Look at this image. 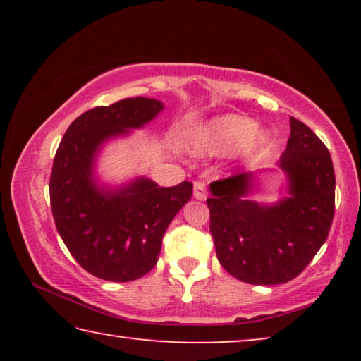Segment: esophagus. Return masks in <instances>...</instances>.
Returning a JSON list of instances; mask_svg holds the SVG:
<instances>
[{"label": "esophagus", "mask_w": 361, "mask_h": 361, "mask_svg": "<svg viewBox=\"0 0 361 361\" xmlns=\"http://www.w3.org/2000/svg\"><path fill=\"white\" fill-rule=\"evenodd\" d=\"M207 195V189H205V183L204 181H194V197L202 200Z\"/></svg>", "instance_id": "1"}]
</instances>
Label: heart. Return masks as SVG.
<instances>
[{
	"mask_svg": "<svg viewBox=\"0 0 361 361\" xmlns=\"http://www.w3.org/2000/svg\"><path fill=\"white\" fill-rule=\"evenodd\" d=\"M266 140V133L256 132V122L240 114H226L213 119L200 133V146L210 152H228L242 145L255 151Z\"/></svg>",
	"mask_w": 361,
	"mask_h": 361,
	"instance_id": "heart-1",
	"label": "heart"
}]
</instances>
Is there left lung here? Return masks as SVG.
Instances as JSON below:
<instances>
[{
  "label": "left lung",
  "instance_id": "1",
  "mask_svg": "<svg viewBox=\"0 0 361 361\" xmlns=\"http://www.w3.org/2000/svg\"><path fill=\"white\" fill-rule=\"evenodd\" d=\"M279 166L291 197L261 207L243 197L252 173L213 181L210 234L218 261L232 277L279 285L298 277L325 243L334 218V169L325 143L296 118Z\"/></svg>",
  "mask_w": 361,
  "mask_h": 361
}]
</instances>
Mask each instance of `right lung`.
Wrapping results in <instances>:
<instances>
[{"instance_id":"add662e5","label":"right lung","mask_w":361,"mask_h":361,"mask_svg":"<svg viewBox=\"0 0 361 361\" xmlns=\"http://www.w3.org/2000/svg\"><path fill=\"white\" fill-rule=\"evenodd\" d=\"M164 105L124 99L95 106L71 122L54 157L49 194L57 231L73 258L92 276L130 282L156 266L162 237L192 194V183L161 188L138 178L116 192L92 181V161L105 140L149 122Z\"/></svg>"}]
</instances>
